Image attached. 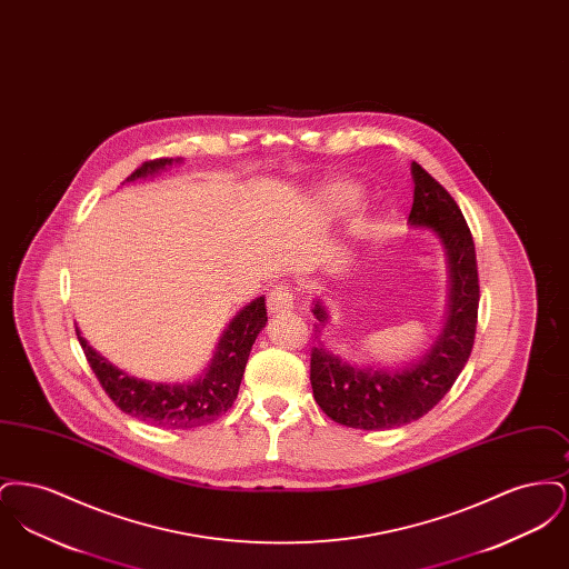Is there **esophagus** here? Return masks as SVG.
Returning <instances> with one entry per match:
<instances>
[{"label": "esophagus", "mask_w": 569, "mask_h": 569, "mask_svg": "<svg viewBox=\"0 0 569 569\" xmlns=\"http://www.w3.org/2000/svg\"><path fill=\"white\" fill-rule=\"evenodd\" d=\"M269 309L271 313H286L295 309V292L290 286H274L269 292Z\"/></svg>", "instance_id": "esophagus-1"}]
</instances>
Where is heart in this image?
<instances>
[{"mask_svg":"<svg viewBox=\"0 0 569 569\" xmlns=\"http://www.w3.org/2000/svg\"><path fill=\"white\" fill-rule=\"evenodd\" d=\"M356 200V190L350 186L337 183L330 186L322 196V204H325L326 213H335V211H343L346 207H350Z\"/></svg>","mask_w":569,"mask_h":569,"instance_id":"heart-1","label":"heart"}]
</instances>
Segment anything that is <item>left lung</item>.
Instances as JSON below:
<instances>
[{
    "mask_svg": "<svg viewBox=\"0 0 569 569\" xmlns=\"http://www.w3.org/2000/svg\"><path fill=\"white\" fill-rule=\"evenodd\" d=\"M411 174L416 188L409 221L433 228L448 251L452 279L448 320L433 350L401 371L358 369L322 346L311 348L316 403L343 427L383 431L422 418L446 397L473 350L480 279L471 230L455 198L420 163H411ZM313 313L325 326L322 305H316Z\"/></svg>",
    "mask_w": 569,
    "mask_h": 569,
    "instance_id": "left-lung-1",
    "label": "left lung"
}]
</instances>
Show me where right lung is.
<instances>
[{"instance_id": "right-lung-1", "label": "right lung", "mask_w": 569, "mask_h": 569, "mask_svg": "<svg viewBox=\"0 0 569 569\" xmlns=\"http://www.w3.org/2000/svg\"><path fill=\"white\" fill-rule=\"evenodd\" d=\"M170 162L172 160L168 158H158V160L140 163L128 177V181L156 172ZM264 325H267V307H264V297H260L256 298L251 305H247L243 311L230 322L219 341L216 358L207 376L193 383H177V386L130 378L128 373H121L119 369H114L100 353L93 352L82 339L79 328H77V337H79L82 352L87 356L89 367L93 369L96 378L102 383L112 403L121 411L134 416L142 422H151L156 427L196 429L207 422H213L234 403L251 346Z\"/></svg>"}]
</instances>
